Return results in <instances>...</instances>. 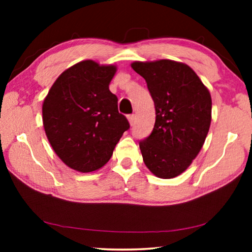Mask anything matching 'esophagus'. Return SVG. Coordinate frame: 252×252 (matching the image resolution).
<instances>
[{
    "instance_id": "34e87169",
    "label": "esophagus",
    "mask_w": 252,
    "mask_h": 252,
    "mask_svg": "<svg viewBox=\"0 0 252 252\" xmlns=\"http://www.w3.org/2000/svg\"><path fill=\"white\" fill-rule=\"evenodd\" d=\"M127 119H128V122H129V125H130V126H133V124H134V120H135V116H134V115H129L128 117H127Z\"/></svg>"
}]
</instances>
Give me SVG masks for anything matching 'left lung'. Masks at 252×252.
Returning a JSON list of instances; mask_svg holds the SVG:
<instances>
[{
	"instance_id": "obj_1",
	"label": "left lung",
	"mask_w": 252,
	"mask_h": 252,
	"mask_svg": "<svg viewBox=\"0 0 252 252\" xmlns=\"http://www.w3.org/2000/svg\"><path fill=\"white\" fill-rule=\"evenodd\" d=\"M130 66L146 80L156 110L153 132L140 142L144 164L160 179L178 177L192 163L208 135L212 109L209 89L181 62H134Z\"/></svg>"
}]
</instances>
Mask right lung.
Returning <instances> with one entry per match:
<instances>
[{
	"label": "right lung",
	"instance_id": "obj_1",
	"mask_svg": "<svg viewBox=\"0 0 252 252\" xmlns=\"http://www.w3.org/2000/svg\"><path fill=\"white\" fill-rule=\"evenodd\" d=\"M116 65L82 61L56 79L42 104L50 146L62 161L82 173L108 163L128 120L118 112V98L109 89Z\"/></svg>",
	"mask_w": 252,
	"mask_h": 252
}]
</instances>
